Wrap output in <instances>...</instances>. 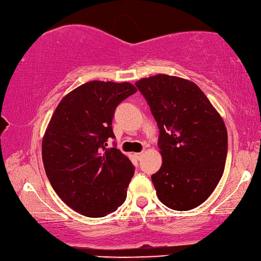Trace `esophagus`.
Wrapping results in <instances>:
<instances>
[{"mask_svg": "<svg viewBox=\"0 0 261 261\" xmlns=\"http://www.w3.org/2000/svg\"><path fill=\"white\" fill-rule=\"evenodd\" d=\"M134 155H135V158L136 159H140V158H142V155H143V153H134Z\"/></svg>", "mask_w": 261, "mask_h": 261, "instance_id": "esophagus-1", "label": "esophagus"}]
</instances>
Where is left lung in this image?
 <instances>
[{"instance_id":"1","label":"left lung","mask_w":261,"mask_h":261,"mask_svg":"<svg viewBox=\"0 0 261 261\" xmlns=\"http://www.w3.org/2000/svg\"><path fill=\"white\" fill-rule=\"evenodd\" d=\"M136 86L160 130L163 164L152 175L156 196L173 210L196 208L212 195L224 172V121L200 87L187 79L155 74Z\"/></svg>"}]
</instances>
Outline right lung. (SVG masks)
Instances as JSON below:
<instances>
[{
	"instance_id": "add662e5",
	"label": "right lung",
	"mask_w": 261,
	"mask_h": 261,
	"mask_svg": "<svg viewBox=\"0 0 261 261\" xmlns=\"http://www.w3.org/2000/svg\"><path fill=\"white\" fill-rule=\"evenodd\" d=\"M137 88L130 82L89 81L61 98L41 142L45 172L66 204L87 217H103L126 198L134 165L116 147V107Z\"/></svg>"
}]
</instances>
